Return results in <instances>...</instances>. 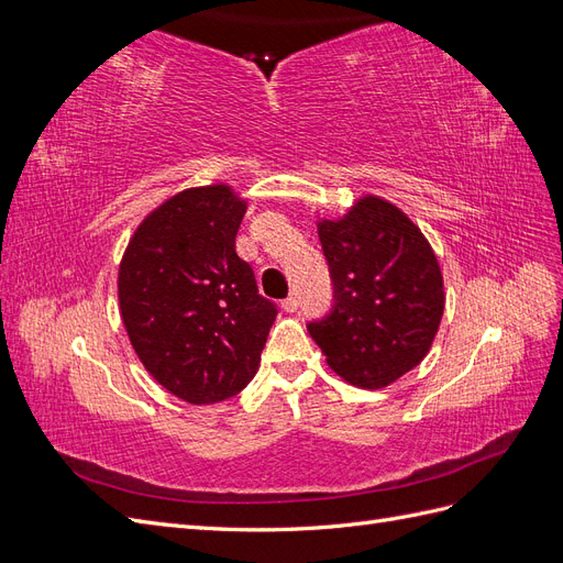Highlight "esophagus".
<instances>
[{"label": "esophagus", "mask_w": 563, "mask_h": 563, "mask_svg": "<svg viewBox=\"0 0 563 563\" xmlns=\"http://www.w3.org/2000/svg\"><path fill=\"white\" fill-rule=\"evenodd\" d=\"M298 308H300V302H298L296 296H288V298L282 300V310H284V312H296Z\"/></svg>", "instance_id": "esophagus-1"}]
</instances>
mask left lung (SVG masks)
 I'll use <instances>...</instances> for the list:
<instances>
[{"mask_svg":"<svg viewBox=\"0 0 563 563\" xmlns=\"http://www.w3.org/2000/svg\"><path fill=\"white\" fill-rule=\"evenodd\" d=\"M317 230L335 302L308 331L340 378L387 387L434 343L446 302L437 255L411 218L373 195Z\"/></svg>","mask_w":563,"mask_h":563,"instance_id":"left-lung-1","label":"left lung"}]
</instances>
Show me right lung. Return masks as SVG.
Masks as SVG:
<instances>
[{
  "label": "right lung",
  "instance_id": "obj_1",
  "mask_svg": "<svg viewBox=\"0 0 563 563\" xmlns=\"http://www.w3.org/2000/svg\"><path fill=\"white\" fill-rule=\"evenodd\" d=\"M244 213L230 185L190 187L145 216L119 263L131 345L150 376L187 404L242 391L277 319L234 249Z\"/></svg>",
  "mask_w": 563,
  "mask_h": 563
}]
</instances>
